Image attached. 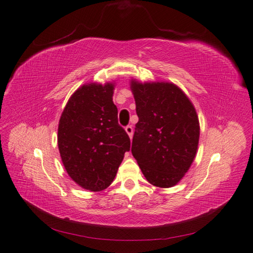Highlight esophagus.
Instances as JSON below:
<instances>
[{"label":"esophagus","instance_id":"1","mask_svg":"<svg viewBox=\"0 0 253 253\" xmlns=\"http://www.w3.org/2000/svg\"><path fill=\"white\" fill-rule=\"evenodd\" d=\"M125 130H126V132L128 133V136H129V138H132V134H133V128H132V126L131 125H128V126H126L125 127Z\"/></svg>","mask_w":253,"mask_h":253}]
</instances>
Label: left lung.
Wrapping results in <instances>:
<instances>
[{"label":"left lung","mask_w":253,"mask_h":253,"mask_svg":"<svg viewBox=\"0 0 253 253\" xmlns=\"http://www.w3.org/2000/svg\"><path fill=\"white\" fill-rule=\"evenodd\" d=\"M130 88L139 117L131 153L151 184L171 187L183 178L196 155L199 122L195 108L172 83L131 80Z\"/></svg>","instance_id":"left-lung-1"}]
</instances>
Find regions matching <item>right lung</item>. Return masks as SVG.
Returning a JSON list of instances; mask_svg holds the SVG:
<instances>
[{
	"mask_svg": "<svg viewBox=\"0 0 253 253\" xmlns=\"http://www.w3.org/2000/svg\"><path fill=\"white\" fill-rule=\"evenodd\" d=\"M114 84L81 86L64 108L58 126V148L68 174L85 190L99 192L112 183L130 150L119 125Z\"/></svg>",
	"mask_w": 253,
	"mask_h": 253,
	"instance_id": "right-lung-1",
	"label": "right lung"
}]
</instances>
